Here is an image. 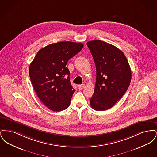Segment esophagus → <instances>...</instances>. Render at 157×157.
Returning <instances> with one entry per match:
<instances>
[{
  "instance_id": "obj_1",
  "label": "esophagus",
  "mask_w": 157,
  "mask_h": 157,
  "mask_svg": "<svg viewBox=\"0 0 157 157\" xmlns=\"http://www.w3.org/2000/svg\"><path fill=\"white\" fill-rule=\"evenodd\" d=\"M84 87H85V84H81V85H78V89L79 90H82V89L84 88Z\"/></svg>"
}]
</instances>
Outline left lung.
Instances as JSON below:
<instances>
[{
    "mask_svg": "<svg viewBox=\"0 0 157 157\" xmlns=\"http://www.w3.org/2000/svg\"><path fill=\"white\" fill-rule=\"evenodd\" d=\"M86 44L97 70L90 104L96 111H105L112 108L128 90L131 81V68L124 53L115 46L100 40Z\"/></svg>",
    "mask_w": 157,
    "mask_h": 157,
    "instance_id": "obj_1",
    "label": "left lung"
}]
</instances>
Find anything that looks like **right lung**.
Instances as JSON below:
<instances>
[{
  "label": "right lung",
  "mask_w": 157,
  "mask_h": 157,
  "mask_svg": "<svg viewBox=\"0 0 157 157\" xmlns=\"http://www.w3.org/2000/svg\"><path fill=\"white\" fill-rule=\"evenodd\" d=\"M83 45L59 42L40 49L31 62L29 74L38 98L49 109L59 112L69 107L75 90L70 82L67 61Z\"/></svg>",
  "instance_id": "1"
}]
</instances>
